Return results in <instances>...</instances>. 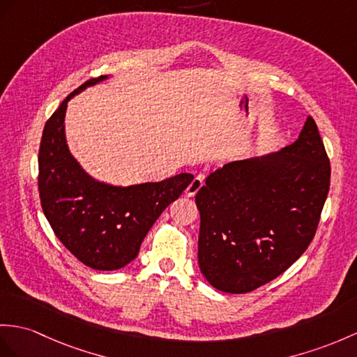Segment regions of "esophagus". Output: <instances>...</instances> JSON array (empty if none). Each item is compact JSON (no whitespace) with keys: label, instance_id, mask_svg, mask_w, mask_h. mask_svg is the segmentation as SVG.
I'll return each instance as SVG.
<instances>
[{"label":"esophagus","instance_id":"obj_1","mask_svg":"<svg viewBox=\"0 0 357 357\" xmlns=\"http://www.w3.org/2000/svg\"><path fill=\"white\" fill-rule=\"evenodd\" d=\"M203 186V177H195L192 181H190V185L186 188V195L188 197H194L199 189Z\"/></svg>","mask_w":357,"mask_h":357}]
</instances>
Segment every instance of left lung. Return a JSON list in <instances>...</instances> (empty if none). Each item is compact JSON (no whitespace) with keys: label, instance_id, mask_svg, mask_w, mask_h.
Segmentation results:
<instances>
[{"label":"left lung","instance_id":"1","mask_svg":"<svg viewBox=\"0 0 357 357\" xmlns=\"http://www.w3.org/2000/svg\"><path fill=\"white\" fill-rule=\"evenodd\" d=\"M330 160L309 116L294 144L225 163L198 190V264L213 288L245 294L274 280L315 236Z\"/></svg>","mask_w":357,"mask_h":357}]
</instances>
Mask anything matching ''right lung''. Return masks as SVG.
<instances>
[{
  "mask_svg": "<svg viewBox=\"0 0 357 357\" xmlns=\"http://www.w3.org/2000/svg\"><path fill=\"white\" fill-rule=\"evenodd\" d=\"M106 78L100 75L82 84L47 121L38 186L42 211L59 241L86 266L113 271L137 256L151 225L194 176L185 172L158 183L121 188L93 180L82 169L66 145V106L74 95Z\"/></svg>",
  "mask_w": 357,
  "mask_h": 357,
  "instance_id": "1",
  "label": "right lung"
}]
</instances>
